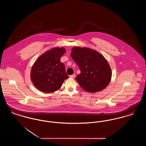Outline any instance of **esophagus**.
I'll list each match as a JSON object with an SVG mask.
<instances>
[{
  "label": "esophagus",
  "instance_id": "1",
  "mask_svg": "<svg viewBox=\"0 0 146 146\" xmlns=\"http://www.w3.org/2000/svg\"><path fill=\"white\" fill-rule=\"evenodd\" d=\"M70 77L71 78H74L76 77V75L75 74H72V75H70Z\"/></svg>",
  "mask_w": 146,
  "mask_h": 146
}]
</instances>
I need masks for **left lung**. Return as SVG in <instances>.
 I'll return each instance as SVG.
<instances>
[{"mask_svg": "<svg viewBox=\"0 0 146 146\" xmlns=\"http://www.w3.org/2000/svg\"><path fill=\"white\" fill-rule=\"evenodd\" d=\"M70 56L80 70L76 79L84 90L96 92L108 86L111 80V69L101 54L88 48L76 46L72 49Z\"/></svg>", "mask_w": 146, "mask_h": 146, "instance_id": "left-lung-1", "label": "left lung"}]
</instances>
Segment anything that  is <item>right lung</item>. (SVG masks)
<instances>
[{
  "label": "right lung",
  "mask_w": 146,
  "mask_h": 146,
  "mask_svg": "<svg viewBox=\"0 0 146 146\" xmlns=\"http://www.w3.org/2000/svg\"><path fill=\"white\" fill-rule=\"evenodd\" d=\"M63 48H55L40 56L31 72V79L35 88L45 93L58 90L68 76L65 67L60 61L65 53Z\"/></svg>",
  "instance_id": "1"
}]
</instances>
